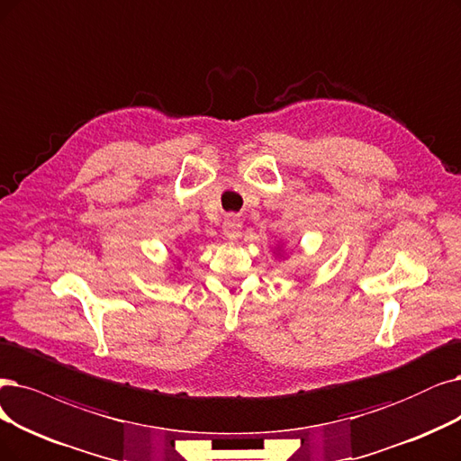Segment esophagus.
I'll use <instances>...</instances> for the list:
<instances>
[{"mask_svg":"<svg viewBox=\"0 0 461 461\" xmlns=\"http://www.w3.org/2000/svg\"><path fill=\"white\" fill-rule=\"evenodd\" d=\"M221 230H224V235L228 237L230 241H235V240H240V237H241L243 221L237 216H228L226 221H224V226H221Z\"/></svg>","mask_w":461,"mask_h":461,"instance_id":"1","label":"esophagus"}]
</instances>
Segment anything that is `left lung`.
I'll list each match as a JSON object with an SVG mask.
<instances>
[{"label":"left lung","mask_w":461,"mask_h":461,"mask_svg":"<svg viewBox=\"0 0 461 461\" xmlns=\"http://www.w3.org/2000/svg\"><path fill=\"white\" fill-rule=\"evenodd\" d=\"M274 254H276V258H285V245H277Z\"/></svg>","instance_id":"left-lung-1"}]
</instances>
